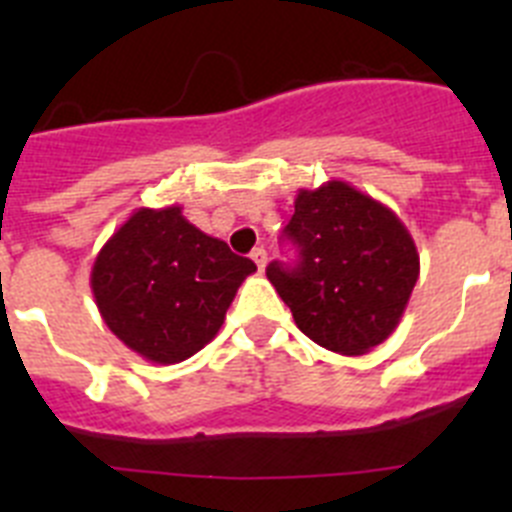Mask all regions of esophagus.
<instances>
[{
    "label": "esophagus",
    "instance_id": "obj_1",
    "mask_svg": "<svg viewBox=\"0 0 512 512\" xmlns=\"http://www.w3.org/2000/svg\"><path fill=\"white\" fill-rule=\"evenodd\" d=\"M251 259H253V264L259 266V271H264V266H266V251H264V248H253Z\"/></svg>",
    "mask_w": 512,
    "mask_h": 512
}]
</instances>
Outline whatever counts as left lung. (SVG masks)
I'll return each instance as SVG.
<instances>
[{
	"instance_id": "1",
	"label": "left lung",
	"mask_w": 512,
	"mask_h": 512,
	"mask_svg": "<svg viewBox=\"0 0 512 512\" xmlns=\"http://www.w3.org/2000/svg\"><path fill=\"white\" fill-rule=\"evenodd\" d=\"M284 235L300 261H274L266 277L307 338L361 356L395 333L418 282L420 256L390 207L333 179L297 192Z\"/></svg>"
}]
</instances>
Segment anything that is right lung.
Here are the masks:
<instances>
[{"label": "right lung", "mask_w": 512, "mask_h": 512, "mask_svg": "<svg viewBox=\"0 0 512 512\" xmlns=\"http://www.w3.org/2000/svg\"><path fill=\"white\" fill-rule=\"evenodd\" d=\"M256 264L194 228L182 207H140L92 266V295L107 328L153 364H179L223 325Z\"/></svg>", "instance_id": "obj_1"}]
</instances>
